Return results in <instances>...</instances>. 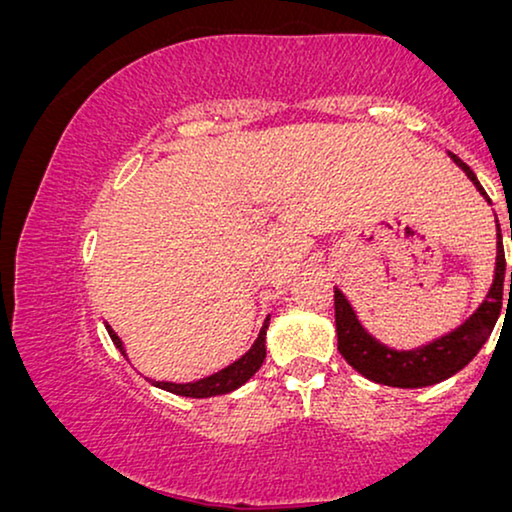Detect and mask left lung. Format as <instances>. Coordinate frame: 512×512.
I'll list each match as a JSON object with an SVG mask.
<instances>
[{
    "instance_id": "obj_1",
    "label": "left lung",
    "mask_w": 512,
    "mask_h": 512,
    "mask_svg": "<svg viewBox=\"0 0 512 512\" xmlns=\"http://www.w3.org/2000/svg\"><path fill=\"white\" fill-rule=\"evenodd\" d=\"M459 167L466 171L473 185L478 187L482 197L487 192L482 190L469 164H464L457 155H452ZM496 271L494 283L489 290L487 299L482 301L478 311H475L462 327L450 331L448 336H441L438 341L422 345L417 350H392L387 345L378 343L371 334H366L364 327L359 325L355 311L343 297L341 290H334V313H336V336H338V352H341L345 362L352 369H357L364 378L373 380V383L390 385V387H427L436 385L441 380L455 376L462 371L471 359L478 355V350L485 345V341L492 334V329L499 320L501 313V299H503V278H506V255H503L501 243V229L496 225ZM512 239V232H510ZM510 292H512V271H510Z\"/></svg>"
}]
</instances>
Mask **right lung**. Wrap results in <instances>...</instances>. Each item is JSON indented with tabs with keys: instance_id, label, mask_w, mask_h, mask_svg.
I'll use <instances>...</instances> for the list:
<instances>
[{
	"instance_id": "1",
	"label": "right lung",
	"mask_w": 512,
	"mask_h": 512,
	"mask_svg": "<svg viewBox=\"0 0 512 512\" xmlns=\"http://www.w3.org/2000/svg\"><path fill=\"white\" fill-rule=\"evenodd\" d=\"M266 327H269V318L264 320L262 331H259V336H257V341L253 343V348H250L241 359H236L234 364H229L227 369L213 373V376H208V378H201V380H197V383H185V385L155 383V385L162 387V390L171 392V394H181V397H194V399L215 397V394H227V392L236 390V387H241L243 383H246V380L253 378L255 371L264 362V357H266V345H264ZM106 331H109V336H111V341L115 343V348H118L122 355H125V348H122V341L118 338V334H115V331L109 325H106Z\"/></svg>"
}]
</instances>
